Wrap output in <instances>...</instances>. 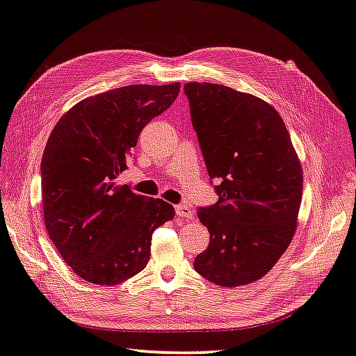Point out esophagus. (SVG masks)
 <instances>
[{"mask_svg": "<svg viewBox=\"0 0 356 356\" xmlns=\"http://www.w3.org/2000/svg\"><path fill=\"white\" fill-rule=\"evenodd\" d=\"M176 214L179 216V218H184V219H193L194 218V213L188 205H177L176 207Z\"/></svg>", "mask_w": 356, "mask_h": 356, "instance_id": "esophagus-1", "label": "esophagus"}]
</instances>
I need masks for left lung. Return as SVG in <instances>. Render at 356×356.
I'll list each match as a JSON object with an SVG mask.
<instances>
[{
    "label": "left lung",
    "mask_w": 356,
    "mask_h": 356,
    "mask_svg": "<svg viewBox=\"0 0 356 356\" xmlns=\"http://www.w3.org/2000/svg\"><path fill=\"white\" fill-rule=\"evenodd\" d=\"M193 127L219 200L200 208L210 245L194 259L222 287L261 280L293 239L302 166L280 113L252 94L216 83L185 85Z\"/></svg>",
    "instance_id": "8db88e82"
}]
</instances>
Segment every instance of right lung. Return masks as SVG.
<instances>
[{"label":"right lung","mask_w":356,"mask_h":356,"mask_svg":"<svg viewBox=\"0 0 356 356\" xmlns=\"http://www.w3.org/2000/svg\"><path fill=\"white\" fill-rule=\"evenodd\" d=\"M180 83L131 85L65 113L41 159L44 225L60 256L90 284L115 285L146 267L152 232L174 219L162 199L117 185L140 131L177 99Z\"/></svg>","instance_id":"right-lung-1"}]
</instances>
